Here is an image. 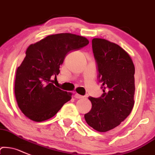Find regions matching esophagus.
Returning <instances> with one entry per match:
<instances>
[{
  "label": "esophagus",
  "instance_id": "1",
  "mask_svg": "<svg viewBox=\"0 0 155 155\" xmlns=\"http://www.w3.org/2000/svg\"><path fill=\"white\" fill-rule=\"evenodd\" d=\"M74 97L77 98V99H81V98L84 97V96H82V95H81V94H77V93H76V94H74Z\"/></svg>",
  "mask_w": 155,
  "mask_h": 155
}]
</instances>
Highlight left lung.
<instances>
[{
    "mask_svg": "<svg viewBox=\"0 0 155 155\" xmlns=\"http://www.w3.org/2000/svg\"><path fill=\"white\" fill-rule=\"evenodd\" d=\"M92 50L97 64L103 94L89 97L91 109L84 117L89 126L101 132L117 127L134 106V66L129 54L114 43L92 39Z\"/></svg>",
    "mask_w": 155,
    "mask_h": 155,
    "instance_id": "8db88e82",
    "label": "left lung"
}]
</instances>
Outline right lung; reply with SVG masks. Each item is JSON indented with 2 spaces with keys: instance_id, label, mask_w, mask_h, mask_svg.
<instances>
[{
  "instance_id": "add662e5",
  "label": "right lung",
  "mask_w": 155,
  "mask_h": 155,
  "mask_svg": "<svg viewBox=\"0 0 155 155\" xmlns=\"http://www.w3.org/2000/svg\"><path fill=\"white\" fill-rule=\"evenodd\" d=\"M89 40L71 33L51 35L31 44L16 70L15 94L18 107L33 121L42 122L55 115L71 93L51 84L60 73L66 54L89 44Z\"/></svg>"
}]
</instances>
